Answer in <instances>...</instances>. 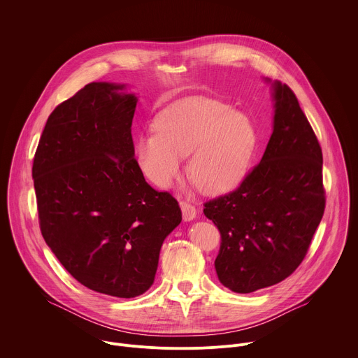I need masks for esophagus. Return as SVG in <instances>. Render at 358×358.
<instances>
[{
    "label": "esophagus",
    "instance_id": "34e87169",
    "mask_svg": "<svg viewBox=\"0 0 358 358\" xmlns=\"http://www.w3.org/2000/svg\"><path fill=\"white\" fill-rule=\"evenodd\" d=\"M180 207H181V211H182L184 221H192L195 218L196 210H195L192 203H189L187 201H180Z\"/></svg>",
    "mask_w": 358,
    "mask_h": 358
}]
</instances>
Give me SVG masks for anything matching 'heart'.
Instances as JSON below:
<instances>
[{
	"mask_svg": "<svg viewBox=\"0 0 358 358\" xmlns=\"http://www.w3.org/2000/svg\"><path fill=\"white\" fill-rule=\"evenodd\" d=\"M259 143L252 119L210 97L177 101L157 117V129L137 138L136 159L143 174L159 187H170L192 152L189 176L207 194L235 188L248 173Z\"/></svg>",
	"mask_w": 358,
	"mask_h": 358,
	"instance_id": "obj_1",
	"label": "heart"
}]
</instances>
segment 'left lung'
<instances>
[{
    "label": "left lung",
    "mask_w": 358,
    "mask_h": 358,
    "mask_svg": "<svg viewBox=\"0 0 358 358\" xmlns=\"http://www.w3.org/2000/svg\"><path fill=\"white\" fill-rule=\"evenodd\" d=\"M273 133L264 157L228 194L203 203L221 234L220 282L235 293L269 287L303 262L326 207L323 155L293 90L273 83Z\"/></svg>",
    "instance_id": "8db88e82"
}]
</instances>
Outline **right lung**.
I'll use <instances>...</instances> for the list:
<instances>
[{"label": "right lung", "instance_id": "1", "mask_svg": "<svg viewBox=\"0 0 358 358\" xmlns=\"http://www.w3.org/2000/svg\"><path fill=\"white\" fill-rule=\"evenodd\" d=\"M92 82L50 113L32 164L42 236L83 286L116 297L155 282L178 201L144 180L134 159L137 97Z\"/></svg>", "mask_w": 358, "mask_h": 358}]
</instances>
